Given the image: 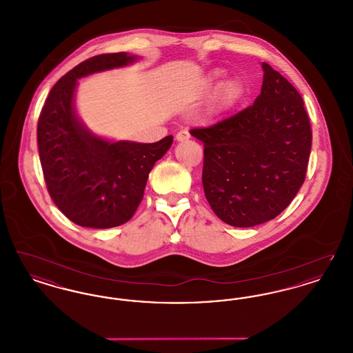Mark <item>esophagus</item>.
Wrapping results in <instances>:
<instances>
[{"mask_svg": "<svg viewBox=\"0 0 353 353\" xmlns=\"http://www.w3.org/2000/svg\"><path fill=\"white\" fill-rule=\"evenodd\" d=\"M189 137H190V134H189V132H188L186 130L180 131V132L176 134V140H177V141H185V140H188Z\"/></svg>", "mask_w": 353, "mask_h": 353, "instance_id": "34e87169", "label": "esophagus"}]
</instances>
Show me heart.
<instances>
[{
    "instance_id": "heart-1",
    "label": "heart",
    "mask_w": 353,
    "mask_h": 353,
    "mask_svg": "<svg viewBox=\"0 0 353 353\" xmlns=\"http://www.w3.org/2000/svg\"><path fill=\"white\" fill-rule=\"evenodd\" d=\"M222 75H223L222 70L212 71L210 75L208 77L206 82L203 84V88L205 90L214 88L216 84L219 83V79L222 78ZM242 92H243V88L236 81H228V82L221 84L219 91H217V101H219V107H222V108L232 107L235 101L241 98Z\"/></svg>"
}]
</instances>
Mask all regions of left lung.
<instances>
[{
	"label": "left lung",
	"instance_id": "obj_1",
	"mask_svg": "<svg viewBox=\"0 0 353 353\" xmlns=\"http://www.w3.org/2000/svg\"><path fill=\"white\" fill-rule=\"evenodd\" d=\"M254 104L190 134L203 143L202 185L225 223L252 228L281 214L305 179L312 132L296 88L268 63Z\"/></svg>",
	"mask_w": 353,
	"mask_h": 353
}]
</instances>
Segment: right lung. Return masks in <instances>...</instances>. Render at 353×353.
Segmentation results:
<instances>
[{"label":"right lung","mask_w":353,"mask_h":353,"mask_svg":"<svg viewBox=\"0 0 353 353\" xmlns=\"http://www.w3.org/2000/svg\"><path fill=\"white\" fill-rule=\"evenodd\" d=\"M137 59L115 52L79 63L51 88L38 119V151L48 190L58 209L79 226L108 229L131 219L154 163L173 143L170 134L152 144L112 141L91 132L77 114L81 78Z\"/></svg>","instance_id":"1"}]
</instances>
